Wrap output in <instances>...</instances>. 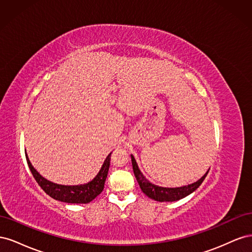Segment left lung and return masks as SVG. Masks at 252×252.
<instances>
[{"label":"left lung","mask_w":252,"mask_h":252,"mask_svg":"<svg viewBox=\"0 0 252 252\" xmlns=\"http://www.w3.org/2000/svg\"><path fill=\"white\" fill-rule=\"evenodd\" d=\"M131 157V163H132V169L133 173L135 175V179L138 181L140 188L142 189V191L146 194L150 199L158 201V202H174V201H179L183 197H185L189 195L190 193H192L193 191L200 187V185L205 180L206 175H207L208 171L206 172L203 177L197 180L196 182L192 183V184L185 185V186H181V187H162V186H158L152 184L151 182H149L146 178L144 177V174L141 172L138 164H136L135 158L132 155Z\"/></svg>","instance_id":"8db88e82"}]
</instances>
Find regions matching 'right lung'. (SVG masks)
<instances>
[{
	"label": "right lung",
	"mask_w": 252,
	"mask_h": 252,
	"mask_svg": "<svg viewBox=\"0 0 252 252\" xmlns=\"http://www.w3.org/2000/svg\"><path fill=\"white\" fill-rule=\"evenodd\" d=\"M110 155L111 152L107 156V158H106L100 171L97 172V174L93 180L86 183V184L72 186L56 184V183H52L43 178L42 175L33 168V166L30 163L27 157V154L26 159L29 166V169L32 171L35 181L37 182V184H39L44 191L49 196H51L52 199L69 204H87L94 200L95 197L103 191L105 181L106 178H107L110 166Z\"/></svg>",
	"instance_id": "add662e5"
}]
</instances>
